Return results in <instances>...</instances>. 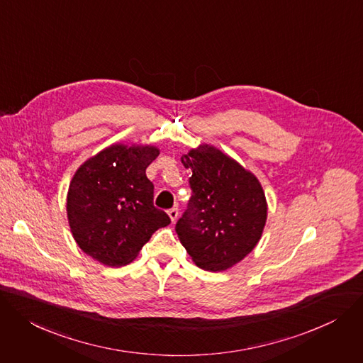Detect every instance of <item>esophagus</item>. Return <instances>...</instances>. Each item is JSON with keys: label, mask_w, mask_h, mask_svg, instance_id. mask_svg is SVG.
<instances>
[{"label": "esophagus", "mask_w": 363, "mask_h": 363, "mask_svg": "<svg viewBox=\"0 0 363 363\" xmlns=\"http://www.w3.org/2000/svg\"><path fill=\"white\" fill-rule=\"evenodd\" d=\"M168 214H169V217H171V220H172V223L174 221H177V218H178V208L177 207H174V208H171V210H168Z\"/></svg>", "instance_id": "esophagus-1"}]
</instances>
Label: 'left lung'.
I'll return each mask as SVG.
<instances>
[{"label": "left lung", "mask_w": 363, "mask_h": 363, "mask_svg": "<svg viewBox=\"0 0 363 363\" xmlns=\"http://www.w3.org/2000/svg\"><path fill=\"white\" fill-rule=\"evenodd\" d=\"M191 168V199L175 230L201 269L236 265L257 245L267 223L259 181L218 149L203 145L181 157Z\"/></svg>", "instance_id": "8db88e82"}]
</instances>
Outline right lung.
<instances>
[{
	"mask_svg": "<svg viewBox=\"0 0 363 363\" xmlns=\"http://www.w3.org/2000/svg\"><path fill=\"white\" fill-rule=\"evenodd\" d=\"M153 146L113 145L88 159L74 175L67 211L78 246L107 267L133 260L157 228L171 223L153 204L146 168Z\"/></svg>",
	"mask_w": 363,
	"mask_h": 363,
	"instance_id": "obj_1",
	"label": "right lung"
}]
</instances>
